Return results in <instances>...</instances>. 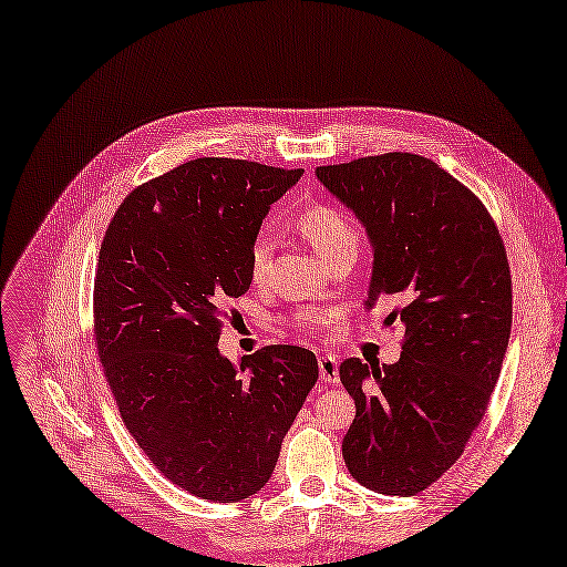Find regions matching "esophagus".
I'll list each match as a JSON object with an SVG mask.
<instances>
[{
  "instance_id": "esophagus-1",
  "label": "esophagus",
  "mask_w": 567,
  "mask_h": 567,
  "mask_svg": "<svg viewBox=\"0 0 567 567\" xmlns=\"http://www.w3.org/2000/svg\"><path fill=\"white\" fill-rule=\"evenodd\" d=\"M317 365H319V375H322L324 382H333V384L340 382V375H338V357H333V354H322V357H319Z\"/></svg>"
}]
</instances>
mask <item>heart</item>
Wrapping results in <instances>:
<instances>
[{
  "mask_svg": "<svg viewBox=\"0 0 567 567\" xmlns=\"http://www.w3.org/2000/svg\"><path fill=\"white\" fill-rule=\"evenodd\" d=\"M297 227L299 231L308 238V243L315 248V252L324 259L331 255L348 250V248H359V234L354 225L348 219L342 210L336 206H310L297 217ZM268 252H270V240L266 236H257L252 248H250V274L255 280H261L266 264H268ZM297 324L306 331H315L322 327L329 315L324 310L317 308H303L297 312Z\"/></svg>",
  "mask_w": 567,
  "mask_h": 567,
  "instance_id": "obj_1",
  "label": "heart"
}]
</instances>
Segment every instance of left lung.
<instances>
[{
	"label": "left lung",
	"mask_w": 567,
	"mask_h": 567,
	"mask_svg": "<svg viewBox=\"0 0 567 567\" xmlns=\"http://www.w3.org/2000/svg\"><path fill=\"white\" fill-rule=\"evenodd\" d=\"M315 174L373 245L365 308L399 297L384 324L405 329L396 363H340L357 405L344 465L378 494L414 496L458 461L498 382L512 329L505 245L477 196L422 155L361 157Z\"/></svg>",
	"instance_id": "1"
}]
</instances>
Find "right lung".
<instances>
[{
    "mask_svg": "<svg viewBox=\"0 0 567 567\" xmlns=\"http://www.w3.org/2000/svg\"><path fill=\"white\" fill-rule=\"evenodd\" d=\"M303 168L202 157L136 187L115 210L94 276V338L122 422L157 471L213 503L274 475L317 382L306 348L268 344L231 363L217 340L250 289L261 219Z\"/></svg>",
    "mask_w": 567,
    "mask_h": 567,
    "instance_id": "add662e5",
    "label": "right lung"
}]
</instances>
